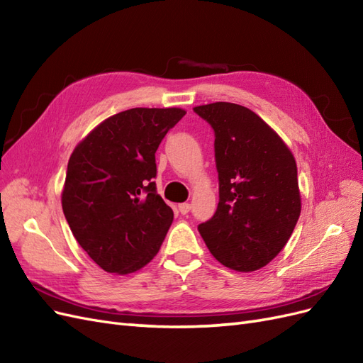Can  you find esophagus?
<instances>
[{
	"mask_svg": "<svg viewBox=\"0 0 363 363\" xmlns=\"http://www.w3.org/2000/svg\"><path fill=\"white\" fill-rule=\"evenodd\" d=\"M179 211L182 215H186L189 211H191V204L189 203H182L179 204Z\"/></svg>",
	"mask_w": 363,
	"mask_h": 363,
	"instance_id": "esophagus-1",
	"label": "esophagus"
}]
</instances>
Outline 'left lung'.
<instances>
[{
  "label": "left lung",
  "instance_id": "obj_1",
  "mask_svg": "<svg viewBox=\"0 0 363 363\" xmlns=\"http://www.w3.org/2000/svg\"><path fill=\"white\" fill-rule=\"evenodd\" d=\"M215 131L219 203L199 232L224 267L260 269L289 240L301 213L294 155L250 108L218 101L196 106Z\"/></svg>",
  "mask_w": 363,
  "mask_h": 363
}]
</instances>
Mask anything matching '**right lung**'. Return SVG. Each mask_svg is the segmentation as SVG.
Instances as JSON below:
<instances>
[{
    "label": "right lung",
    "instance_id": "1",
    "mask_svg": "<svg viewBox=\"0 0 363 363\" xmlns=\"http://www.w3.org/2000/svg\"><path fill=\"white\" fill-rule=\"evenodd\" d=\"M186 111L136 107L98 124L68 162L62 207L98 267L125 276L152 260L172 224L156 192V151Z\"/></svg>",
    "mask_w": 363,
    "mask_h": 363
}]
</instances>
